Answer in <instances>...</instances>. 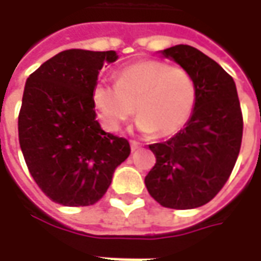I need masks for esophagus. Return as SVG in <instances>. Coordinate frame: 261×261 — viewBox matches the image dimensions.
I'll use <instances>...</instances> for the list:
<instances>
[{
    "label": "esophagus",
    "mask_w": 261,
    "mask_h": 261,
    "mask_svg": "<svg viewBox=\"0 0 261 261\" xmlns=\"http://www.w3.org/2000/svg\"><path fill=\"white\" fill-rule=\"evenodd\" d=\"M139 148H141V144H139V142L130 141V149H132V151H136V149H139Z\"/></svg>",
    "instance_id": "1"
}]
</instances>
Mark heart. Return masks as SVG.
Instances as JSON below:
<instances>
[{
  "label": "heart",
  "mask_w": 261,
  "mask_h": 261,
  "mask_svg": "<svg viewBox=\"0 0 261 261\" xmlns=\"http://www.w3.org/2000/svg\"><path fill=\"white\" fill-rule=\"evenodd\" d=\"M199 88L196 78L181 66L145 59L122 68L116 84H97L93 103L101 125L119 130L136 113L138 129L158 136H173L195 113Z\"/></svg>",
  "instance_id": "obj_1"
}]
</instances>
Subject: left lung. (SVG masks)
Returning a JSON list of instances; mask_svg holds the SVG:
<instances>
[{"instance_id": "left-lung-1", "label": "left lung", "mask_w": 261, "mask_h": 261, "mask_svg": "<svg viewBox=\"0 0 261 261\" xmlns=\"http://www.w3.org/2000/svg\"><path fill=\"white\" fill-rule=\"evenodd\" d=\"M196 78L195 113L178 134L151 144L155 166L145 177L148 193L164 207L193 209L215 197L232 173L243 139L236 83L214 59L189 45L163 50Z\"/></svg>"}]
</instances>
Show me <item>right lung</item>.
<instances>
[{
    "instance_id": "obj_1",
    "label": "right lung",
    "mask_w": 261,
    "mask_h": 261,
    "mask_svg": "<svg viewBox=\"0 0 261 261\" xmlns=\"http://www.w3.org/2000/svg\"><path fill=\"white\" fill-rule=\"evenodd\" d=\"M115 50L68 49L27 78L18 113V141L27 168L50 200L64 206L98 202L115 168L130 154L127 139L95 120L93 90Z\"/></svg>"
}]
</instances>
